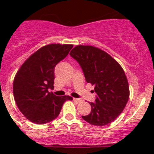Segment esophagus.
I'll return each mask as SVG.
<instances>
[{
    "mask_svg": "<svg viewBox=\"0 0 154 154\" xmlns=\"http://www.w3.org/2000/svg\"><path fill=\"white\" fill-rule=\"evenodd\" d=\"M73 100H74L75 102H76V103H80V102H82V99H76V98H74V99H73Z\"/></svg>",
    "mask_w": 154,
    "mask_h": 154,
    "instance_id": "34e87169",
    "label": "esophagus"
}]
</instances>
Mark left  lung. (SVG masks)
<instances>
[{
  "instance_id": "obj_1",
  "label": "left lung",
  "mask_w": 154,
  "mask_h": 154,
  "mask_svg": "<svg viewBox=\"0 0 154 154\" xmlns=\"http://www.w3.org/2000/svg\"><path fill=\"white\" fill-rule=\"evenodd\" d=\"M81 66L88 83L95 86L96 102L82 116L94 126L112 123L123 112L130 97L127 78L121 65L108 53L91 45H77L70 52Z\"/></svg>"
}]
</instances>
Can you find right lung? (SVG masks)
<instances>
[{"label": "right lung", "instance_id": "right-lung-1", "mask_svg": "<svg viewBox=\"0 0 154 154\" xmlns=\"http://www.w3.org/2000/svg\"><path fill=\"white\" fill-rule=\"evenodd\" d=\"M72 45L43 46L23 63L13 82L14 100L21 113L31 122L45 124L58 117L62 105L72 100L69 96H57L54 89L55 67L67 56Z\"/></svg>", "mask_w": 154, "mask_h": 154}]
</instances>
